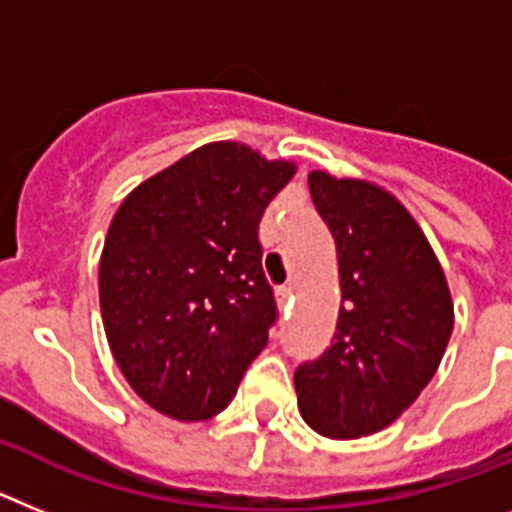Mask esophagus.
Instances as JSON below:
<instances>
[{
  "instance_id": "34e87169",
  "label": "esophagus",
  "mask_w": 512,
  "mask_h": 512,
  "mask_svg": "<svg viewBox=\"0 0 512 512\" xmlns=\"http://www.w3.org/2000/svg\"><path fill=\"white\" fill-rule=\"evenodd\" d=\"M275 296H278V304L288 306L293 301V288L291 286H281L278 291H275Z\"/></svg>"
}]
</instances>
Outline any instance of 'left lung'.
Instances as JSON below:
<instances>
[{
    "instance_id": "8db88e82",
    "label": "left lung",
    "mask_w": 512,
    "mask_h": 512,
    "mask_svg": "<svg viewBox=\"0 0 512 512\" xmlns=\"http://www.w3.org/2000/svg\"><path fill=\"white\" fill-rule=\"evenodd\" d=\"M335 237L342 306L332 345L293 373L299 410L327 438H361L397 420L430 384L453 330L451 293L428 239L371 182L311 172Z\"/></svg>"
}]
</instances>
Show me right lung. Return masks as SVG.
Instances as JSON below:
<instances>
[{
    "label": "right lung",
    "mask_w": 512,
    "mask_h": 512,
    "mask_svg": "<svg viewBox=\"0 0 512 512\" xmlns=\"http://www.w3.org/2000/svg\"><path fill=\"white\" fill-rule=\"evenodd\" d=\"M296 167L208 144L121 203L100 257L110 350L154 410L193 422L234 399L278 319L260 221Z\"/></svg>",
    "instance_id": "1"
}]
</instances>
